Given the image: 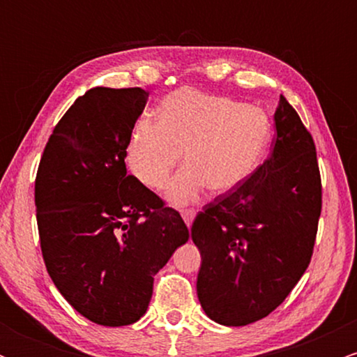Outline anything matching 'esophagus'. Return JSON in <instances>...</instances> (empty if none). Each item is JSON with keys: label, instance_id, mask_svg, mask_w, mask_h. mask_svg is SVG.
I'll use <instances>...</instances> for the list:
<instances>
[{"label": "esophagus", "instance_id": "obj_1", "mask_svg": "<svg viewBox=\"0 0 357 357\" xmlns=\"http://www.w3.org/2000/svg\"><path fill=\"white\" fill-rule=\"evenodd\" d=\"M181 216H183L184 223H186L188 227H191L192 220H195V216H196V211L195 210H183L181 211Z\"/></svg>", "mask_w": 357, "mask_h": 357}]
</instances>
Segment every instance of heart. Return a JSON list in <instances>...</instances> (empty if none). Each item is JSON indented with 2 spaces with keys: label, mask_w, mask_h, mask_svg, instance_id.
<instances>
[{
  "label": "heart",
  "mask_w": 357,
  "mask_h": 357,
  "mask_svg": "<svg viewBox=\"0 0 357 357\" xmlns=\"http://www.w3.org/2000/svg\"><path fill=\"white\" fill-rule=\"evenodd\" d=\"M267 110L230 97L178 90L159 105V121L141 119L127 142L126 161L139 183L161 190L176 166H186L166 190L167 202L186 206L202 196L227 195L257 171L272 142Z\"/></svg>",
  "instance_id": "b5f03b06"
}]
</instances>
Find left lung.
<instances>
[{
    "instance_id": "8db88e82",
    "label": "left lung",
    "mask_w": 357,
    "mask_h": 357,
    "mask_svg": "<svg viewBox=\"0 0 357 357\" xmlns=\"http://www.w3.org/2000/svg\"><path fill=\"white\" fill-rule=\"evenodd\" d=\"M277 136L264 165L206 204L191 228L202 253L196 290L221 326H247L275 310L312 257L322 206L312 136L280 96Z\"/></svg>"
}]
</instances>
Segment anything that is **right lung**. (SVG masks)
<instances>
[{"instance_id": "right-lung-1", "label": "right lung", "mask_w": 357, "mask_h": 357, "mask_svg": "<svg viewBox=\"0 0 357 357\" xmlns=\"http://www.w3.org/2000/svg\"><path fill=\"white\" fill-rule=\"evenodd\" d=\"M147 99L139 87L90 89L53 129L36 173L48 275L99 326L139 321L154 275L190 238L179 213L127 174V142Z\"/></svg>"}]
</instances>
